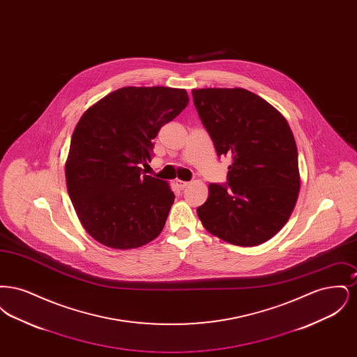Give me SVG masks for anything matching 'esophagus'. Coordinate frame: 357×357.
Segmentation results:
<instances>
[{
  "label": "esophagus",
  "instance_id": "1",
  "mask_svg": "<svg viewBox=\"0 0 357 357\" xmlns=\"http://www.w3.org/2000/svg\"><path fill=\"white\" fill-rule=\"evenodd\" d=\"M175 183H176V186L179 187L181 190H185V188L188 186V182H183V181H176Z\"/></svg>",
  "mask_w": 357,
  "mask_h": 357
}]
</instances>
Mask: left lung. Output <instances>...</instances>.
Segmentation results:
<instances>
[{"instance_id": "left-lung-1", "label": "left lung", "mask_w": 357, "mask_h": 357, "mask_svg": "<svg viewBox=\"0 0 357 357\" xmlns=\"http://www.w3.org/2000/svg\"><path fill=\"white\" fill-rule=\"evenodd\" d=\"M191 93L217 155L231 158L227 182L208 185L198 217L211 234L229 243H264L288 222L300 191L298 155L288 121L242 88Z\"/></svg>"}]
</instances>
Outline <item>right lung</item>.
<instances>
[{"mask_svg":"<svg viewBox=\"0 0 357 357\" xmlns=\"http://www.w3.org/2000/svg\"><path fill=\"white\" fill-rule=\"evenodd\" d=\"M187 104L185 89L124 86L79 120L66 163L67 187L79 220L98 242L135 249L163 230L175 195L140 165L151 162L153 139Z\"/></svg>","mask_w":357,"mask_h":357,"instance_id":"right-lung-1","label":"right lung"}]
</instances>
